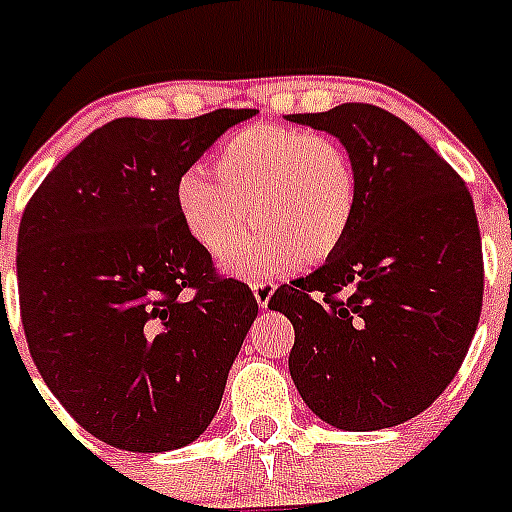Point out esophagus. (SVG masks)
Segmentation results:
<instances>
[{
    "instance_id": "1",
    "label": "esophagus",
    "mask_w": 512,
    "mask_h": 512,
    "mask_svg": "<svg viewBox=\"0 0 512 512\" xmlns=\"http://www.w3.org/2000/svg\"><path fill=\"white\" fill-rule=\"evenodd\" d=\"M273 289H276L273 281H252V292H255V300L260 308H268V303H271L273 297Z\"/></svg>"
}]
</instances>
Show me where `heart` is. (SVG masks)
<instances>
[{"label": "heart", "mask_w": 512, "mask_h": 512, "mask_svg": "<svg viewBox=\"0 0 512 512\" xmlns=\"http://www.w3.org/2000/svg\"><path fill=\"white\" fill-rule=\"evenodd\" d=\"M356 196V170L340 140L281 124L236 130L217 148L215 170L191 164L175 188L185 231L209 255H223L252 212L257 228L225 257L239 276L337 255Z\"/></svg>", "instance_id": "heart-1"}]
</instances>
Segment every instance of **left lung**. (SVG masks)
I'll list each match as a JSON object with an SVG mask.
<instances>
[{"label":"left lung","mask_w":512,"mask_h":512,"mask_svg":"<svg viewBox=\"0 0 512 512\" xmlns=\"http://www.w3.org/2000/svg\"><path fill=\"white\" fill-rule=\"evenodd\" d=\"M287 119L340 138L358 185L337 255L268 303L295 327L289 374L329 425L393 428L444 393L476 335V207L462 177L385 108L342 103Z\"/></svg>","instance_id":"left-lung-1"}]
</instances>
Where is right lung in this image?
<instances>
[{"label":"right lung","instance_id":"1","mask_svg":"<svg viewBox=\"0 0 512 512\" xmlns=\"http://www.w3.org/2000/svg\"><path fill=\"white\" fill-rule=\"evenodd\" d=\"M255 108L114 119L44 177L18 231L20 319L36 369L92 436L170 452L207 430L257 316L177 212V180Z\"/></svg>","mask_w":512,"mask_h":512}]
</instances>
